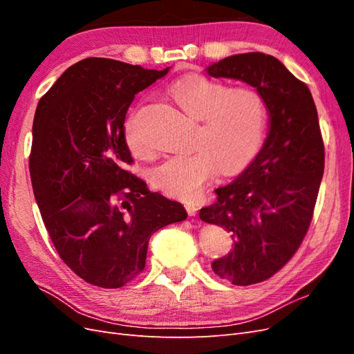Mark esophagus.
Segmentation results:
<instances>
[{"mask_svg": "<svg viewBox=\"0 0 354 354\" xmlns=\"http://www.w3.org/2000/svg\"><path fill=\"white\" fill-rule=\"evenodd\" d=\"M186 209H187V214H189V216H196V214H198V205H196V203H186Z\"/></svg>", "mask_w": 354, "mask_h": 354, "instance_id": "esophagus-1", "label": "esophagus"}]
</instances>
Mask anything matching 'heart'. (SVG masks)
I'll return each mask as SVG.
<instances>
[{
  "label": "heart",
  "instance_id": "b5f03b06",
  "mask_svg": "<svg viewBox=\"0 0 354 354\" xmlns=\"http://www.w3.org/2000/svg\"><path fill=\"white\" fill-rule=\"evenodd\" d=\"M168 93L180 108L201 121L194 143L196 151L162 160L152 169V181L169 196L195 201L218 168L232 174L252 159L264 134L267 106L259 90L230 88L202 75L174 82ZM125 137L136 155H151V145L137 127L136 113L128 118Z\"/></svg>",
  "mask_w": 354,
  "mask_h": 354
}]
</instances>
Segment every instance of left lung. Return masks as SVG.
I'll return each instance as SVG.
<instances>
[{
    "mask_svg": "<svg viewBox=\"0 0 354 354\" xmlns=\"http://www.w3.org/2000/svg\"><path fill=\"white\" fill-rule=\"evenodd\" d=\"M207 72L259 90L270 116L260 153L199 212L202 221L226 229L233 239V250L212 263L214 273L246 286L279 272L301 245L324 176L325 147L312 93L276 57L245 53Z\"/></svg>",
    "mask_w": 354,
    "mask_h": 354,
    "instance_id": "left-lung-1",
    "label": "left lung"
}]
</instances>
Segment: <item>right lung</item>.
Segmentation results:
<instances>
[{
  "label": "right lung",
  "instance_id": "obj_1",
  "mask_svg": "<svg viewBox=\"0 0 354 354\" xmlns=\"http://www.w3.org/2000/svg\"><path fill=\"white\" fill-rule=\"evenodd\" d=\"M124 62L88 57L63 72L38 102L29 173L44 226L81 279L121 288L145 270L152 234L187 218L125 167L134 160L125 115L136 94L165 77Z\"/></svg>",
  "mask_w": 354,
  "mask_h": 354
}]
</instances>
